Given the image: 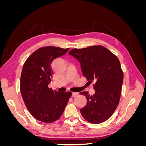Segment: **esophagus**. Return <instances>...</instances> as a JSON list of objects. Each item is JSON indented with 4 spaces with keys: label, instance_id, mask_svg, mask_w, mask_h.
<instances>
[{
    "label": "esophagus",
    "instance_id": "34e87169",
    "mask_svg": "<svg viewBox=\"0 0 146 146\" xmlns=\"http://www.w3.org/2000/svg\"><path fill=\"white\" fill-rule=\"evenodd\" d=\"M78 92H72V96L73 97V98H75V97H76L78 96Z\"/></svg>",
    "mask_w": 146,
    "mask_h": 146
}]
</instances>
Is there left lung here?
Segmentation results:
<instances>
[{
    "mask_svg": "<svg viewBox=\"0 0 146 146\" xmlns=\"http://www.w3.org/2000/svg\"><path fill=\"white\" fill-rule=\"evenodd\" d=\"M81 64L82 73L93 85L95 94L88 92L86 105L80 110L86 121L98 124L107 121L115 111L120 100L123 74L117 57L106 47L98 45L73 48L69 52Z\"/></svg>",
    "mask_w": 146,
    "mask_h": 146,
    "instance_id": "1",
    "label": "left lung"
}]
</instances>
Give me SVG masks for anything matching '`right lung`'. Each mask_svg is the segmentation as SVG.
I'll list each match as a JSON object with an SVG mask.
<instances>
[{"instance_id": "obj_1", "label": "right lung", "mask_w": 146, "mask_h": 146, "mask_svg": "<svg viewBox=\"0 0 146 146\" xmlns=\"http://www.w3.org/2000/svg\"><path fill=\"white\" fill-rule=\"evenodd\" d=\"M69 48L46 46L38 48L26 60L21 75L20 90L30 114L45 123L56 121L63 113L72 93L58 92L48 85L51 82L52 61Z\"/></svg>"}]
</instances>
